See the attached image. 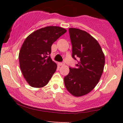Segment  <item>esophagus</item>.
<instances>
[{"mask_svg":"<svg viewBox=\"0 0 123 123\" xmlns=\"http://www.w3.org/2000/svg\"><path fill=\"white\" fill-rule=\"evenodd\" d=\"M58 65H59V66H63V65H65V64L64 63H59Z\"/></svg>","mask_w":123,"mask_h":123,"instance_id":"esophagus-1","label":"esophagus"}]
</instances>
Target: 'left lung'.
<instances>
[{"label": "left lung", "mask_w": 123, "mask_h": 123, "mask_svg": "<svg viewBox=\"0 0 123 123\" xmlns=\"http://www.w3.org/2000/svg\"><path fill=\"white\" fill-rule=\"evenodd\" d=\"M72 45V57L79 61L77 68H69L64 78L65 86L75 97L90 93L96 87L103 73L105 55L98 41L86 31L69 28Z\"/></svg>", "instance_id": "1"}]
</instances>
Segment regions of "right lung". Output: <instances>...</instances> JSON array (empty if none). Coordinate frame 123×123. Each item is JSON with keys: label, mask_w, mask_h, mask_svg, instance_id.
I'll return each mask as SVG.
<instances>
[{"label": "right lung", "mask_w": 123, "mask_h": 123, "mask_svg": "<svg viewBox=\"0 0 123 123\" xmlns=\"http://www.w3.org/2000/svg\"><path fill=\"white\" fill-rule=\"evenodd\" d=\"M67 30L59 26L40 28L27 37L19 53V67L27 82L31 87L46 86L57 68L50 54L51 45Z\"/></svg>", "instance_id": "right-lung-1"}]
</instances>
